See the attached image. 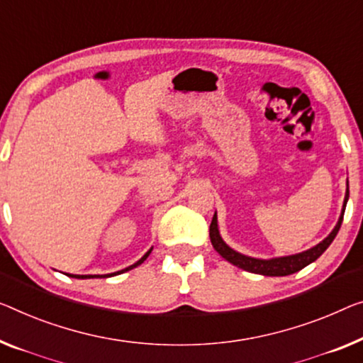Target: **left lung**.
Listing matches in <instances>:
<instances>
[{
  "instance_id": "left-lung-1",
  "label": "left lung",
  "mask_w": 363,
  "mask_h": 363,
  "mask_svg": "<svg viewBox=\"0 0 363 363\" xmlns=\"http://www.w3.org/2000/svg\"><path fill=\"white\" fill-rule=\"evenodd\" d=\"M347 200H349V182H347V191H345V197H344L342 212H340L337 225L334 226V230L328 235V238H324L320 245H316L315 247H311V250H308V251H303V252H298V254H291V256L274 257V259H256V257L245 256V254L231 250V247L226 245L223 240H221L220 231H218V220H216V213L213 215L212 223H210V241H212L215 251L218 252L221 257H225L226 261L231 262L236 267H240L242 270H247V272H252V274L267 275V277H284V275H290V274L298 272V270H301L303 267H306L308 264L315 262L316 259L328 250L334 238H336L340 225H342V218H344V212H345V205H347Z\"/></svg>"
}]
</instances>
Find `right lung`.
Returning <instances> with one entry per match:
<instances>
[{
    "label": "right lung",
    "mask_w": 363,
    "mask_h": 363,
    "mask_svg": "<svg viewBox=\"0 0 363 363\" xmlns=\"http://www.w3.org/2000/svg\"><path fill=\"white\" fill-rule=\"evenodd\" d=\"M150 252H151V250L145 254V256L140 259V261H137L135 264H132V266H128V267H125V269H122V270H118V272H113V274H106V275H73V274H69V277H74V279H94V277H112V275H117V274H122V272H127V270H130V269H133V267H137V266H140V264H142L145 259H147L148 256H150Z\"/></svg>",
    "instance_id": "right-lung-1"
}]
</instances>
